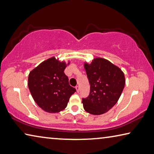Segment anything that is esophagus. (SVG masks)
I'll return each instance as SVG.
<instances>
[{
    "label": "esophagus",
    "mask_w": 154,
    "mask_h": 154,
    "mask_svg": "<svg viewBox=\"0 0 154 154\" xmlns=\"http://www.w3.org/2000/svg\"><path fill=\"white\" fill-rule=\"evenodd\" d=\"M75 88H76L77 92H79V86H75Z\"/></svg>",
    "instance_id": "esophagus-1"
}]
</instances>
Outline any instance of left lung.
I'll return each mask as SVG.
<instances>
[{"label":"left lung","mask_w":154,"mask_h":154,"mask_svg":"<svg viewBox=\"0 0 154 154\" xmlns=\"http://www.w3.org/2000/svg\"><path fill=\"white\" fill-rule=\"evenodd\" d=\"M84 68L90 85L88 97L82 99L87 112L99 115L109 111L121 97L125 86V76L119 67L103 58H95Z\"/></svg>","instance_id":"8db88e82"}]
</instances>
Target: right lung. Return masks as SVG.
Returning <instances> with one entry per match:
<instances>
[{"instance_id":"add662e5","label":"right lung","mask_w":154,"mask_h":154,"mask_svg":"<svg viewBox=\"0 0 154 154\" xmlns=\"http://www.w3.org/2000/svg\"><path fill=\"white\" fill-rule=\"evenodd\" d=\"M66 67L64 62L53 57L29 73V89L35 103L45 112L56 113L64 109L70 96L76 92L68 83L64 72Z\"/></svg>"}]
</instances>
